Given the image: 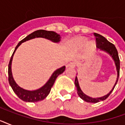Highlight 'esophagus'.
<instances>
[{"mask_svg":"<svg viewBox=\"0 0 125 125\" xmlns=\"http://www.w3.org/2000/svg\"><path fill=\"white\" fill-rule=\"evenodd\" d=\"M75 62H70L67 65V68H69V67H71V68H73V67H75Z\"/></svg>","mask_w":125,"mask_h":125,"instance_id":"1","label":"esophagus"}]
</instances>
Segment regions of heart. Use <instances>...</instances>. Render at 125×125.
<instances>
[{
    "mask_svg": "<svg viewBox=\"0 0 125 125\" xmlns=\"http://www.w3.org/2000/svg\"><path fill=\"white\" fill-rule=\"evenodd\" d=\"M77 43L80 46H83L85 44V43L87 42V39L85 38H79L77 39L76 40ZM95 43L93 41H90V42H88L87 43V49L89 50V51H93L95 49Z\"/></svg>",
    "mask_w": 125,
    "mask_h": 125,
    "instance_id": "b5f03b06",
    "label": "heart"
}]
</instances>
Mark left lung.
<instances>
[{
    "label": "left lung",
    "mask_w": 125,
    "mask_h": 125,
    "mask_svg": "<svg viewBox=\"0 0 125 125\" xmlns=\"http://www.w3.org/2000/svg\"><path fill=\"white\" fill-rule=\"evenodd\" d=\"M94 36H95V38H96L97 47L100 49V51H104V52H105L107 54H108L112 57V58L113 59V60L114 62L117 71V79L115 82V84L113 86L112 89H111V91L108 94L104 95L103 97L93 98V97H91L88 96V95H85V93L82 91V89H81L80 87V85H79V83H78V78H77V76H76V78H75L74 85H75L76 89H77V93H78V96L83 101L87 102V103H97L98 102H100V101H104L105 99H106L108 97L109 95H110L111 93L113 91L114 87H115L117 82L118 81L119 76V69H120V61H119V58L118 52L117 51L115 45L112 44V43H111L110 42H109L104 37H103V36H101L100 34L94 33Z\"/></svg>",
    "instance_id": "obj_1"
}]
</instances>
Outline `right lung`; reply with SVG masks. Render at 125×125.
I'll use <instances>...</instances> for the list:
<instances>
[{"label":"right lung","mask_w":125,"mask_h":125,"mask_svg":"<svg viewBox=\"0 0 125 125\" xmlns=\"http://www.w3.org/2000/svg\"><path fill=\"white\" fill-rule=\"evenodd\" d=\"M37 38H45L47 40H49L51 42L56 43L60 42L61 38H62L60 34H57L53 31H47V30H36L35 32H32V34H29L28 36H26V38H24L23 40H21L18 43V45H17L15 49L12 56L11 57L8 65V80L10 85L12 88L13 91H14V93L18 96L19 99H21L23 101L28 102V103H35V102L42 101L44 99H45L50 93L51 88L52 87V85H54L55 80H56L57 77L60 74L64 72L65 69V66H63L60 68L57 69L56 70L54 71V73L52 74L48 81L42 87L38 89H36V90L30 91V90L24 89L22 87H21L15 82L14 78L13 77L12 72H11V63H12L13 55H14L17 48L22 43Z\"/></svg>","instance_id":"right-lung-1"}]
</instances>
